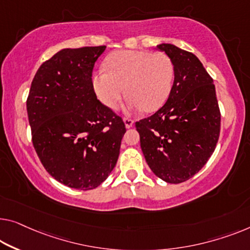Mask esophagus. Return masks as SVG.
Masks as SVG:
<instances>
[{"label":"esophagus","mask_w":250,"mask_h":250,"mask_svg":"<svg viewBox=\"0 0 250 250\" xmlns=\"http://www.w3.org/2000/svg\"><path fill=\"white\" fill-rule=\"evenodd\" d=\"M124 122H125L126 129L131 128V126L133 125V120H131V119H129V118H125L124 119Z\"/></svg>","instance_id":"1"}]
</instances>
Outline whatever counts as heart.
I'll return each instance as SVG.
<instances>
[{
  "label": "heart",
  "instance_id": "obj_1",
  "mask_svg": "<svg viewBox=\"0 0 250 250\" xmlns=\"http://www.w3.org/2000/svg\"><path fill=\"white\" fill-rule=\"evenodd\" d=\"M105 67L93 74L92 83L98 99L110 109L126 91L129 111L158 110L172 91L175 68L164 53L119 50L107 56Z\"/></svg>",
  "mask_w": 250,
  "mask_h": 250
}]
</instances>
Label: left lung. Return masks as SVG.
Here are the masks:
<instances>
[{"mask_svg":"<svg viewBox=\"0 0 250 250\" xmlns=\"http://www.w3.org/2000/svg\"><path fill=\"white\" fill-rule=\"evenodd\" d=\"M157 48L174 64L173 87L166 103L136 128L152 173L178 184L194 176L213 154L221 115L213 80L199 58L170 43Z\"/></svg>","mask_w":250,"mask_h":250,"instance_id":"1","label":"left lung"}]
</instances>
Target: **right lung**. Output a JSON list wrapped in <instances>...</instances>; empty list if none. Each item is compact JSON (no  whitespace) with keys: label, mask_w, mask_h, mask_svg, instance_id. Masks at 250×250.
<instances>
[{"label":"right lung","mask_w":250,"mask_h":250,"mask_svg":"<svg viewBox=\"0 0 250 250\" xmlns=\"http://www.w3.org/2000/svg\"><path fill=\"white\" fill-rule=\"evenodd\" d=\"M105 46L62 49L37 70L27 100L32 144L44 168L68 188L93 189L112 172L125 125L103 105L92 72Z\"/></svg>","instance_id":"add662e5"}]
</instances>
